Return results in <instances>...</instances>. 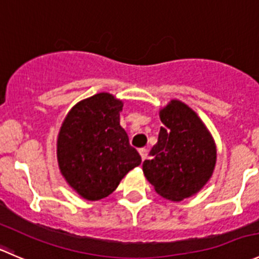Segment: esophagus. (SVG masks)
I'll list each match as a JSON object with an SVG mask.
<instances>
[{"label":"esophagus","instance_id":"obj_1","mask_svg":"<svg viewBox=\"0 0 259 259\" xmlns=\"http://www.w3.org/2000/svg\"><path fill=\"white\" fill-rule=\"evenodd\" d=\"M140 155L142 160H146L147 158V148H140Z\"/></svg>","mask_w":259,"mask_h":259}]
</instances>
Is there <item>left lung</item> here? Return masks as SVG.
Wrapping results in <instances>:
<instances>
[{
  "instance_id": "left-lung-1",
  "label": "left lung",
  "mask_w": 259,
  "mask_h": 259,
  "mask_svg": "<svg viewBox=\"0 0 259 259\" xmlns=\"http://www.w3.org/2000/svg\"><path fill=\"white\" fill-rule=\"evenodd\" d=\"M160 118L163 127L142 170L158 195L180 201L198 193L211 178L215 143L205 124L183 102L171 101Z\"/></svg>"
}]
</instances>
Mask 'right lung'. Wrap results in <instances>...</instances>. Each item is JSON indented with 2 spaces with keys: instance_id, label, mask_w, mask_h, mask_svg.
Instances as JSON below:
<instances>
[{
  "instance_id": "obj_1",
  "label": "right lung",
  "mask_w": 259,
  "mask_h": 259,
  "mask_svg": "<svg viewBox=\"0 0 259 259\" xmlns=\"http://www.w3.org/2000/svg\"><path fill=\"white\" fill-rule=\"evenodd\" d=\"M121 101L98 93L71 108L58 137V162L69 185L87 200L107 198L141 163L119 124Z\"/></svg>"
}]
</instances>
